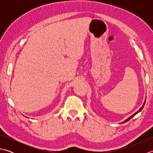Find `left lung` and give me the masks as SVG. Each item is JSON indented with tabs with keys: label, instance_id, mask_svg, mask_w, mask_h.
Here are the masks:
<instances>
[{
	"label": "left lung",
	"instance_id": "obj_1",
	"mask_svg": "<svg viewBox=\"0 0 153 153\" xmlns=\"http://www.w3.org/2000/svg\"><path fill=\"white\" fill-rule=\"evenodd\" d=\"M145 102H146V99H145V102H144V103H143V106H141V108H140V109H139V110H138V111L137 112H136L135 114H133L132 116H131L130 117H129V118H128V119H126V120H125V121H123V122H122V123H125V122H128V121H129V120H130L131 118H133V117H134L135 115H136V114H137V113H139V112H140V111H141V110H142V109L143 108V107H144V106H145Z\"/></svg>",
	"mask_w": 153,
	"mask_h": 153
}]
</instances>
